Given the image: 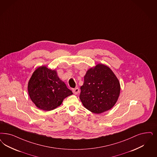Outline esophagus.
I'll return each instance as SVG.
<instances>
[{"label": "esophagus", "instance_id": "34e87169", "mask_svg": "<svg viewBox=\"0 0 157 157\" xmlns=\"http://www.w3.org/2000/svg\"><path fill=\"white\" fill-rule=\"evenodd\" d=\"M72 92L74 93V94H78L79 92V89L78 87H76V88L72 90Z\"/></svg>", "mask_w": 157, "mask_h": 157}]
</instances>
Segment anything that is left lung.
I'll list each match as a JSON object with an SVG mask.
<instances>
[{
  "label": "left lung",
  "mask_w": 157,
  "mask_h": 157,
  "mask_svg": "<svg viewBox=\"0 0 157 157\" xmlns=\"http://www.w3.org/2000/svg\"><path fill=\"white\" fill-rule=\"evenodd\" d=\"M119 81L106 65L98 64L87 71L79 98L85 108L101 114L112 108L120 93Z\"/></svg>",
  "instance_id": "8db88e82"
}]
</instances>
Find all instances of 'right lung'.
Instances as JSON below:
<instances>
[{
	"label": "right lung",
	"mask_w": 157,
	"mask_h": 157,
	"mask_svg": "<svg viewBox=\"0 0 157 157\" xmlns=\"http://www.w3.org/2000/svg\"><path fill=\"white\" fill-rule=\"evenodd\" d=\"M28 90L33 103L44 111L57 108L65 98L73 94L59 79L56 71L44 66L33 73L28 82Z\"/></svg>",
	"instance_id": "obj_1"
}]
</instances>
